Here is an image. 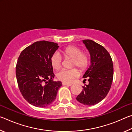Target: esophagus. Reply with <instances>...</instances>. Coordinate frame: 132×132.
Wrapping results in <instances>:
<instances>
[{
	"label": "esophagus",
	"mask_w": 132,
	"mask_h": 132,
	"mask_svg": "<svg viewBox=\"0 0 132 132\" xmlns=\"http://www.w3.org/2000/svg\"><path fill=\"white\" fill-rule=\"evenodd\" d=\"M62 85H63V86H72V84H71V83H67V82H62Z\"/></svg>",
	"instance_id": "1"
}]
</instances>
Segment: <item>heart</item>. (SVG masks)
<instances>
[{"mask_svg":"<svg viewBox=\"0 0 132 132\" xmlns=\"http://www.w3.org/2000/svg\"><path fill=\"white\" fill-rule=\"evenodd\" d=\"M61 54L66 59H72L71 67H78L80 70H84L88 65L89 57L86 53H82L80 48L75 45H70L61 51ZM52 68L57 70L62 66V57L59 53H55L51 58ZM79 71L76 69L71 70L62 69L57 73L59 80L65 82H71L76 77L79 76Z\"/></svg>","mask_w":132,"mask_h":132,"instance_id":"obj_1","label":"heart"}]
</instances>
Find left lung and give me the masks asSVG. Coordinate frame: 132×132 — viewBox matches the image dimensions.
Masks as SVG:
<instances>
[{"mask_svg": "<svg viewBox=\"0 0 132 132\" xmlns=\"http://www.w3.org/2000/svg\"><path fill=\"white\" fill-rule=\"evenodd\" d=\"M90 55V66L82 77L89 83L76 100L86 105H95L104 99L110 90L113 76V66L109 53L101 45L90 39L82 40ZM86 79H84V81Z\"/></svg>", "mask_w": 132, "mask_h": 132, "instance_id": "obj_1", "label": "left lung"}]
</instances>
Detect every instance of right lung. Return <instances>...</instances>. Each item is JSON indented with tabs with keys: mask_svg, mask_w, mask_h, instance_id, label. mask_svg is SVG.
Segmentation results:
<instances>
[{
	"mask_svg": "<svg viewBox=\"0 0 132 132\" xmlns=\"http://www.w3.org/2000/svg\"><path fill=\"white\" fill-rule=\"evenodd\" d=\"M58 48L53 42L37 41L24 49L18 59L15 74L19 88L24 99L35 106L51 105L62 86L61 81H53L55 75L51 63Z\"/></svg>",
	"mask_w": 132,
	"mask_h": 132,
	"instance_id": "add662e5",
	"label": "right lung"
}]
</instances>
